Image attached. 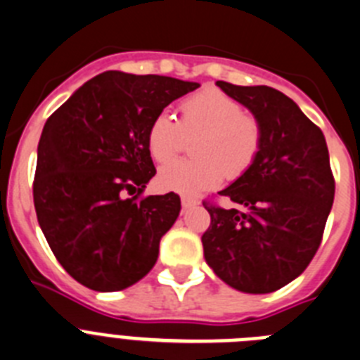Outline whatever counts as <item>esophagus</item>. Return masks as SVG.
I'll list each match as a JSON object with an SVG mask.
<instances>
[{
    "instance_id": "esophagus-1",
    "label": "esophagus",
    "mask_w": 360,
    "mask_h": 360,
    "mask_svg": "<svg viewBox=\"0 0 360 360\" xmlns=\"http://www.w3.org/2000/svg\"><path fill=\"white\" fill-rule=\"evenodd\" d=\"M198 205V200L189 196H182V207L184 209H191V207H196Z\"/></svg>"
}]
</instances>
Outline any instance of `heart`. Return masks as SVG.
Masks as SVG:
<instances>
[{"label":"heart","instance_id":"1","mask_svg":"<svg viewBox=\"0 0 360 360\" xmlns=\"http://www.w3.org/2000/svg\"><path fill=\"white\" fill-rule=\"evenodd\" d=\"M194 157L167 164L158 173V186L196 196L214 189L225 174L237 178L255 162L260 150V127L243 105L219 89L198 91L180 103V123L167 112L153 117L146 146L153 160L167 162L180 151L184 134H194Z\"/></svg>","mask_w":360,"mask_h":360}]
</instances>
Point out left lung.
I'll list each match as a JSON object with an SVG mask.
<instances>
[{
  "instance_id": "left-lung-1",
  "label": "left lung",
  "mask_w": 360,
  "mask_h": 360,
  "mask_svg": "<svg viewBox=\"0 0 360 360\" xmlns=\"http://www.w3.org/2000/svg\"><path fill=\"white\" fill-rule=\"evenodd\" d=\"M260 127L255 162L219 191L233 209L203 203L210 226L203 255L230 288L266 295L302 275L316 255L335 182L323 131L283 92L216 82Z\"/></svg>"
}]
</instances>
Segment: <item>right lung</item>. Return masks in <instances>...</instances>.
<instances>
[{
	"mask_svg": "<svg viewBox=\"0 0 360 360\" xmlns=\"http://www.w3.org/2000/svg\"><path fill=\"white\" fill-rule=\"evenodd\" d=\"M198 87L158 75L105 71L46 121L35 212L62 268L85 288L121 291L157 262L160 239L180 214V198H139L157 173L146 134L155 115Z\"/></svg>",
	"mask_w": 360,
	"mask_h": 360,
	"instance_id": "obj_1",
	"label": "right lung"
}]
</instances>
